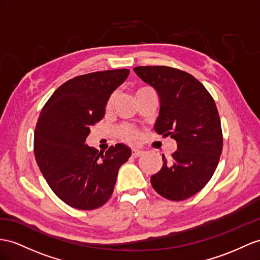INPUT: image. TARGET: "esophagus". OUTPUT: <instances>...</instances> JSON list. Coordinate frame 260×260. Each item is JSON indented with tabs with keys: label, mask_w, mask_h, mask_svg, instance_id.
Returning a JSON list of instances; mask_svg holds the SVG:
<instances>
[{
	"label": "esophagus",
	"mask_w": 260,
	"mask_h": 260,
	"mask_svg": "<svg viewBox=\"0 0 260 260\" xmlns=\"http://www.w3.org/2000/svg\"><path fill=\"white\" fill-rule=\"evenodd\" d=\"M143 154H144V151H142V150H139V149H132V156H133V157H135V158L141 157Z\"/></svg>",
	"instance_id": "34e87169"
}]
</instances>
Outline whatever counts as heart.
<instances>
[{"label":"heart","mask_w":260,"mask_h":260,"mask_svg":"<svg viewBox=\"0 0 260 260\" xmlns=\"http://www.w3.org/2000/svg\"><path fill=\"white\" fill-rule=\"evenodd\" d=\"M148 89H150V88H148V86H142V88H139L137 90L136 94H138V93H141V92H144L146 90H148ZM114 99H115V93H113V94L109 98L108 102H106V109L108 110L111 109V106L113 105V102H114ZM117 135L121 137L123 141L127 142V143H136V142H138L139 137H141V134H139V132L136 128L132 127V126L126 125V124L119 126V127L117 128Z\"/></svg>","instance_id":"1"}]
</instances>
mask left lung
Instances as JSON below:
<instances>
[{"label": "left lung", "instance_id": "8db88e82", "mask_svg": "<svg viewBox=\"0 0 260 260\" xmlns=\"http://www.w3.org/2000/svg\"><path fill=\"white\" fill-rule=\"evenodd\" d=\"M134 71L160 99L155 131L177 142L170 160L162 156V167L151 176V185L165 199L182 201L205 187L219 161L223 134L215 102L185 71L167 66L135 67Z\"/></svg>", "mask_w": 260, "mask_h": 260}]
</instances>
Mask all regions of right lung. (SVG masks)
<instances>
[{
	"label": "right lung",
	"instance_id": "add662e5",
	"mask_svg": "<svg viewBox=\"0 0 260 260\" xmlns=\"http://www.w3.org/2000/svg\"><path fill=\"white\" fill-rule=\"evenodd\" d=\"M128 69L91 72L61 84L39 114L34 154L54 193L78 210H94L108 202L121 166L132 151L116 144L105 152L85 145L90 128L104 116L112 92Z\"/></svg>",
	"mask_w": 260,
	"mask_h": 260
}]
</instances>
